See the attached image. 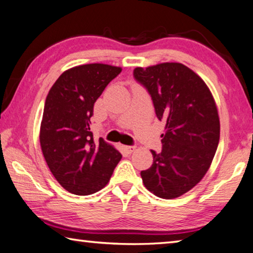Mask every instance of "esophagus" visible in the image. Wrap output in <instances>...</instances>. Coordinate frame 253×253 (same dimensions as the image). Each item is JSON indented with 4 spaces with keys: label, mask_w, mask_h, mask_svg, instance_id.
<instances>
[{
    "label": "esophagus",
    "mask_w": 253,
    "mask_h": 253,
    "mask_svg": "<svg viewBox=\"0 0 253 253\" xmlns=\"http://www.w3.org/2000/svg\"><path fill=\"white\" fill-rule=\"evenodd\" d=\"M135 146H124V149H125L127 154H131L132 152L135 151Z\"/></svg>",
    "instance_id": "1"
}]
</instances>
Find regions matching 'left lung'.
Segmentation results:
<instances>
[{
	"instance_id": "8db88e82",
	"label": "left lung",
	"mask_w": 253,
	"mask_h": 253,
	"mask_svg": "<svg viewBox=\"0 0 253 253\" xmlns=\"http://www.w3.org/2000/svg\"><path fill=\"white\" fill-rule=\"evenodd\" d=\"M132 75L165 124L162 152L152 151L153 164L140 176L158 198H178L203 178L215 155L220 140L215 102L204 81L182 63L135 68Z\"/></svg>"
}]
</instances>
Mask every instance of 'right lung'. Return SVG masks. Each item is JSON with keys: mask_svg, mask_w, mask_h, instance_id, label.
<instances>
[{"mask_svg": "<svg viewBox=\"0 0 253 253\" xmlns=\"http://www.w3.org/2000/svg\"><path fill=\"white\" fill-rule=\"evenodd\" d=\"M122 68L90 63L59 77L46 96L40 144L51 173L76 195L96 193L109 182L122 154L104 139L93 140V105Z\"/></svg>", "mask_w": 253, "mask_h": 253, "instance_id": "obj_1", "label": "right lung"}]
</instances>
